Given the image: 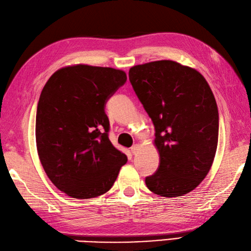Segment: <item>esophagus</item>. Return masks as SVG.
I'll list each match as a JSON object with an SVG mask.
<instances>
[{"instance_id":"esophagus-1","label":"esophagus","mask_w":251,"mask_h":251,"mask_svg":"<svg viewBox=\"0 0 251 251\" xmlns=\"http://www.w3.org/2000/svg\"><path fill=\"white\" fill-rule=\"evenodd\" d=\"M138 150H140V145H138V144L133 145V146L131 147V152H132V154H136Z\"/></svg>"}]
</instances>
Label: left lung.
<instances>
[{"label":"left lung","instance_id":"obj_1","mask_svg":"<svg viewBox=\"0 0 251 251\" xmlns=\"http://www.w3.org/2000/svg\"><path fill=\"white\" fill-rule=\"evenodd\" d=\"M129 79L152 121L160 155L146 186L166 198L192 191L208 174L218 144V108L207 81L171 60L133 66Z\"/></svg>","mask_w":251,"mask_h":251}]
</instances>
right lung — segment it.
Masks as SVG:
<instances>
[{"label": "right lung", "mask_w": 251, "mask_h": 251, "mask_svg": "<svg viewBox=\"0 0 251 251\" xmlns=\"http://www.w3.org/2000/svg\"><path fill=\"white\" fill-rule=\"evenodd\" d=\"M124 71L78 64L55 72L36 110V146L48 178L75 199H91L113 187L126 155L109 141L105 106L124 86Z\"/></svg>", "instance_id": "right-lung-1"}]
</instances>
